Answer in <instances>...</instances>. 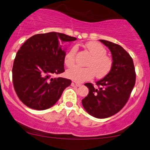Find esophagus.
Returning a JSON list of instances; mask_svg holds the SVG:
<instances>
[{"label":"esophagus","instance_id":"1","mask_svg":"<svg viewBox=\"0 0 150 150\" xmlns=\"http://www.w3.org/2000/svg\"><path fill=\"white\" fill-rule=\"evenodd\" d=\"M75 85L76 86H78V87H80V86H82L81 83H75Z\"/></svg>","mask_w":150,"mask_h":150}]
</instances>
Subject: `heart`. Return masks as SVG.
<instances>
[{
	"instance_id": "obj_1",
	"label": "heart",
	"mask_w": 150,
	"mask_h": 150,
	"mask_svg": "<svg viewBox=\"0 0 150 150\" xmlns=\"http://www.w3.org/2000/svg\"><path fill=\"white\" fill-rule=\"evenodd\" d=\"M86 49L93 55L88 61L87 67L74 66L66 71V76L74 81L82 82L91 80L96 76L103 78L106 76L112 69L113 61L106 55V50L101 44L96 42H90L86 45ZM77 47L74 46L66 53L64 62L67 67H71L75 64Z\"/></svg>"
}]
</instances>
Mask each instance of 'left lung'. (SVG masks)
I'll list each match as a JSON object with an SVG mask.
<instances>
[{
    "label": "left lung",
    "instance_id": "8db88e82",
    "mask_svg": "<svg viewBox=\"0 0 150 150\" xmlns=\"http://www.w3.org/2000/svg\"><path fill=\"white\" fill-rule=\"evenodd\" d=\"M112 54L111 72L103 79L96 82L98 88L92 83H86L88 95L82 104L90 115L98 119H105L116 114L128 101L136 81L133 59L120 45L100 39Z\"/></svg>",
    "mask_w": 150,
    "mask_h": 150
}]
</instances>
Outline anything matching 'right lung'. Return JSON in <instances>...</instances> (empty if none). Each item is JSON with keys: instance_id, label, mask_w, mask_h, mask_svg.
I'll use <instances>...</instances> for the list:
<instances>
[{"instance_id": "right-lung-1", "label": "right lung", "mask_w": 150, "mask_h": 150, "mask_svg": "<svg viewBox=\"0 0 150 150\" xmlns=\"http://www.w3.org/2000/svg\"><path fill=\"white\" fill-rule=\"evenodd\" d=\"M76 38L62 33L38 34L28 39L17 52L12 69L13 84L18 98L26 106L45 110L54 105L70 80L52 78L64 72L63 42Z\"/></svg>"}]
</instances>
